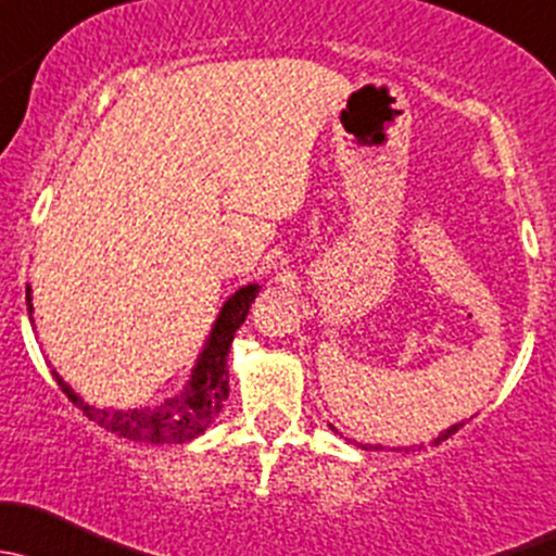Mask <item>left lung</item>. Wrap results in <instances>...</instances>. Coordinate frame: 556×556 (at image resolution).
I'll use <instances>...</instances> for the list:
<instances>
[{"instance_id": "1", "label": "left lung", "mask_w": 556, "mask_h": 556, "mask_svg": "<svg viewBox=\"0 0 556 556\" xmlns=\"http://www.w3.org/2000/svg\"><path fill=\"white\" fill-rule=\"evenodd\" d=\"M460 428H463V422H455V426H450L447 431H442V433H439V437L433 439L431 444H442L444 439H450L452 433H457V431H460ZM356 444H358V442H356ZM358 447H364V450H382V447H377V444H375V447H371V444H358ZM420 447H422V444H420ZM393 450H404V452H409V450H415V447H393Z\"/></svg>"}]
</instances>
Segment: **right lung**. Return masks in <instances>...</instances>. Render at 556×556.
I'll return each mask as SVG.
<instances>
[{
  "instance_id": "1",
  "label": "right lung",
  "mask_w": 556,
  "mask_h": 556,
  "mask_svg": "<svg viewBox=\"0 0 556 556\" xmlns=\"http://www.w3.org/2000/svg\"><path fill=\"white\" fill-rule=\"evenodd\" d=\"M260 283H249L240 286L236 294H230V300L222 305L219 316H216L214 326H211V334L205 337V345L192 366L187 386L176 396L165 399V402L154 406H134V409H112V406H96L85 402L68 382H64V377L53 369L55 382L66 393L68 402L77 406V409H83V415L88 420L99 422L104 431H112L117 437L130 439V442L144 444L190 442V439L200 437L214 422V417L219 415L227 396H230L227 356H230L236 331L240 329L245 316H249V307L256 300V294H260ZM26 305L28 316H31L34 305L28 286Z\"/></svg>"
}]
</instances>
